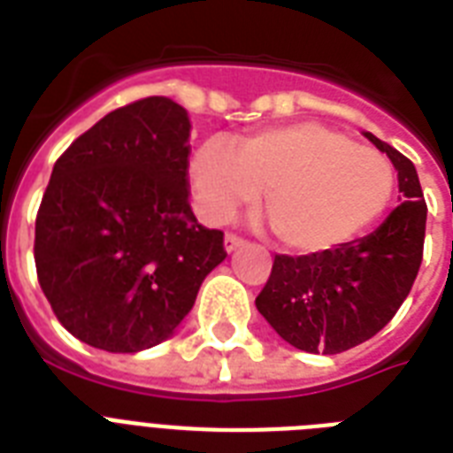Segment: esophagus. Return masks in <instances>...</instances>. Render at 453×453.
I'll return each instance as SVG.
<instances>
[{
  "instance_id": "1",
  "label": "esophagus",
  "mask_w": 453,
  "mask_h": 453,
  "mask_svg": "<svg viewBox=\"0 0 453 453\" xmlns=\"http://www.w3.org/2000/svg\"><path fill=\"white\" fill-rule=\"evenodd\" d=\"M223 244H226V249H227V251H234V249H237V247H242V244H244V240H242L240 234H234V233H227V234H226V242H223Z\"/></svg>"
}]
</instances>
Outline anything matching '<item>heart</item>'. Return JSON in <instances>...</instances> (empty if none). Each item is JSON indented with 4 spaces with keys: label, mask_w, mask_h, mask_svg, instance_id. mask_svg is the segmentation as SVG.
Returning <instances> with one entry per match:
<instances>
[{
    "label": "heart",
    "mask_w": 453,
    "mask_h": 453,
    "mask_svg": "<svg viewBox=\"0 0 453 453\" xmlns=\"http://www.w3.org/2000/svg\"><path fill=\"white\" fill-rule=\"evenodd\" d=\"M190 180L211 223L230 220L265 190L270 230L301 254L355 240L395 195L393 162L383 152L317 122L256 131L234 150L204 143L192 157Z\"/></svg>",
    "instance_id": "heart-1"
}]
</instances>
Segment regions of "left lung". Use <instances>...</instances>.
I'll list each match as a JSON object with an SVG mask.
<instances>
[{"label": "left lung", "mask_w": 453, "mask_h": 453, "mask_svg": "<svg viewBox=\"0 0 453 453\" xmlns=\"http://www.w3.org/2000/svg\"><path fill=\"white\" fill-rule=\"evenodd\" d=\"M365 136L395 164L404 202L366 237L308 256L275 254L256 308L298 350L336 355L376 336L421 268L428 206L416 166L373 134Z\"/></svg>", "instance_id": "left-lung-1"}]
</instances>
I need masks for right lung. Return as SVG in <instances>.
Instances as JSON below:
<instances>
[{"label":"right lung","instance_id":"right-lung-1","mask_svg":"<svg viewBox=\"0 0 453 453\" xmlns=\"http://www.w3.org/2000/svg\"><path fill=\"white\" fill-rule=\"evenodd\" d=\"M190 119L150 96L112 110L53 164L35 265L53 315L108 352L162 343L227 256L190 209Z\"/></svg>","mask_w":453,"mask_h":453}]
</instances>
